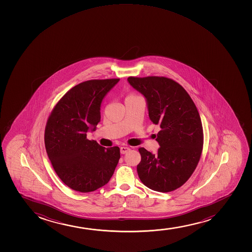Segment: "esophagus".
<instances>
[{
  "label": "esophagus",
  "instance_id": "obj_1",
  "mask_svg": "<svg viewBox=\"0 0 252 252\" xmlns=\"http://www.w3.org/2000/svg\"><path fill=\"white\" fill-rule=\"evenodd\" d=\"M130 151V149L128 147H125V146H123V147L120 148V152L123 155H125V154L127 153L128 151Z\"/></svg>",
  "mask_w": 252,
  "mask_h": 252
}]
</instances>
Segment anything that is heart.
<instances>
[{
    "mask_svg": "<svg viewBox=\"0 0 252 252\" xmlns=\"http://www.w3.org/2000/svg\"><path fill=\"white\" fill-rule=\"evenodd\" d=\"M136 97H138V95H135V94H129V95H127V97H126V100L136 98Z\"/></svg>",
    "mask_w": 252,
    "mask_h": 252,
    "instance_id": "obj_1",
    "label": "heart"
}]
</instances>
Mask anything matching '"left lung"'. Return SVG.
<instances>
[{
  "instance_id": "8db88e82",
  "label": "left lung",
  "mask_w": 252,
  "mask_h": 252,
  "mask_svg": "<svg viewBox=\"0 0 252 252\" xmlns=\"http://www.w3.org/2000/svg\"><path fill=\"white\" fill-rule=\"evenodd\" d=\"M127 81L145 96L150 119L160 127L156 139L159 145L157 154L139 149V179L154 191H174L190 178L203 151V126L197 107L171 79L130 76Z\"/></svg>"
}]
</instances>
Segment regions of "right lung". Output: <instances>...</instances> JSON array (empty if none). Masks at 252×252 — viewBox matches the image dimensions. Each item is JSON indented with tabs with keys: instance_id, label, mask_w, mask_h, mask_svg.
Listing matches in <instances>:
<instances>
[{
	"instance_id": "add662e5",
	"label": "right lung",
	"mask_w": 252,
	"mask_h": 252,
	"mask_svg": "<svg viewBox=\"0 0 252 252\" xmlns=\"http://www.w3.org/2000/svg\"><path fill=\"white\" fill-rule=\"evenodd\" d=\"M119 79L84 81L68 91L47 122L44 143L61 181L75 191L89 192L106 185L120 159L118 146L105 148L87 139L101 120V101Z\"/></svg>"
}]
</instances>
